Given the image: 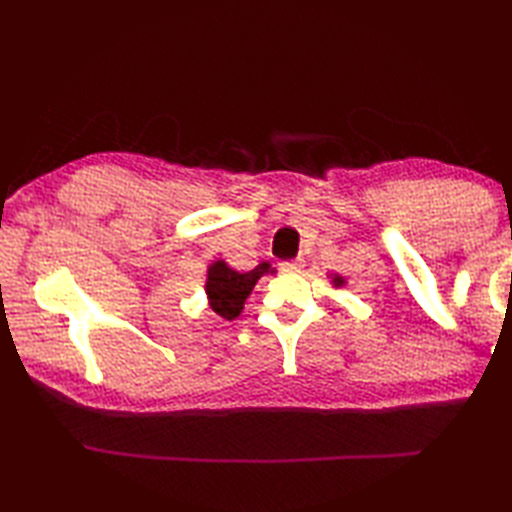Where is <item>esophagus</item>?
Listing matches in <instances>:
<instances>
[{
    "label": "esophagus",
    "mask_w": 512,
    "mask_h": 512,
    "mask_svg": "<svg viewBox=\"0 0 512 512\" xmlns=\"http://www.w3.org/2000/svg\"><path fill=\"white\" fill-rule=\"evenodd\" d=\"M279 270L286 275H297L301 273V262H281Z\"/></svg>",
    "instance_id": "esophagus-1"
}]
</instances>
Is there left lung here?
Here are the masks:
<instances>
[{
    "mask_svg": "<svg viewBox=\"0 0 512 512\" xmlns=\"http://www.w3.org/2000/svg\"><path fill=\"white\" fill-rule=\"evenodd\" d=\"M334 284H336V286H341V284H343V279H341V277H334Z\"/></svg>",
    "mask_w": 512,
    "mask_h": 512,
    "instance_id": "left-lung-1",
    "label": "left lung"
}]
</instances>
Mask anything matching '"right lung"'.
<instances>
[{"label":"right lung","instance_id":"1","mask_svg":"<svg viewBox=\"0 0 512 512\" xmlns=\"http://www.w3.org/2000/svg\"><path fill=\"white\" fill-rule=\"evenodd\" d=\"M270 273V264L262 262L248 273H237L228 268L224 262H215L209 268V279H206V295H209L211 308L224 319H237L239 312L244 310V301L255 288L257 279Z\"/></svg>","mask_w":512,"mask_h":512}]
</instances>
